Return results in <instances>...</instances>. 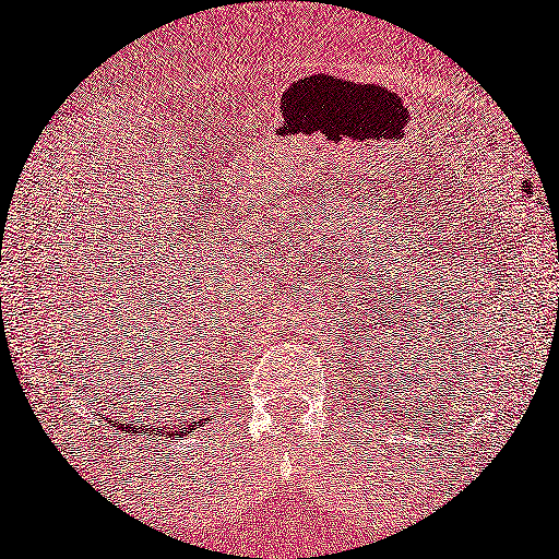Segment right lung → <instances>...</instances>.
Returning a JSON list of instances; mask_svg holds the SVG:
<instances>
[{
	"label": "right lung",
	"instance_id": "right-lung-1",
	"mask_svg": "<svg viewBox=\"0 0 559 559\" xmlns=\"http://www.w3.org/2000/svg\"><path fill=\"white\" fill-rule=\"evenodd\" d=\"M205 423H209V419H205ZM189 427H199V423H191ZM189 427H183V432H186V429H189ZM122 429H124V427H122ZM130 429H132V427H130Z\"/></svg>",
	"mask_w": 559,
	"mask_h": 559
}]
</instances>
